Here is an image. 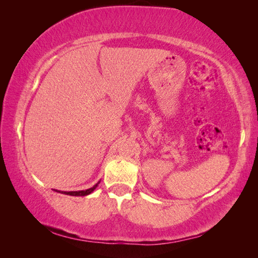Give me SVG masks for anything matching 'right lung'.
<instances>
[{"instance_id":"1","label":"right lung","mask_w":258,"mask_h":258,"mask_svg":"<svg viewBox=\"0 0 258 258\" xmlns=\"http://www.w3.org/2000/svg\"><path fill=\"white\" fill-rule=\"evenodd\" d=\"M98 184H100V182L96 183L94 186H93V187H91V188H89V189L79 190V191H78V190H74V191H64V190H57V189H54V190L58 191V193H62V194H65V195H71V196H86V195L91 194L92 191L97 187Z\"/></svg>"}]
</instances>
